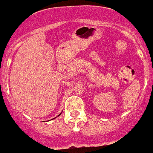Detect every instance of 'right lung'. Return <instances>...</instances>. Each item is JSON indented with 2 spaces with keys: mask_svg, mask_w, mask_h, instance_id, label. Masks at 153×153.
<instances>
[{
  "mask_svg": "<svg viewBox=\"0 0 153 153\" xmlns=\"http://www.w3.org/2000/svg\"><path fill=\"white\" fill-rule=\"evenodd\" d=\"M59 115H60V114H59Z\"/></svg>",
  "mask_w": 153,
  "mask_h": 153,
  "instance_id": "obj_1",
  "label": "right lung"
}]
</instances>
